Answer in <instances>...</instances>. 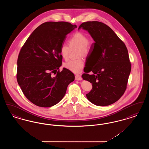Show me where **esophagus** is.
<instances>
[{"instance_id": "obj_1", "label": "esophagus", "mask_w": 149, "mask_h": 149, "mask_svg": "<svg viewBox=\"0 0 149 149\" xmlns=\"http://www.w3.org/2000/svg\"><path fill=\"white\" fill-rule=\"evenodd\" d=\"M81 79H82V78L81 77L80 75H78V74L75 75V80H81Z\"/></svg>"}]
</instances>
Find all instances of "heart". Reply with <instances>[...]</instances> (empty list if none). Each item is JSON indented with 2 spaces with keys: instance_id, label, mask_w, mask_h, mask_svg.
<instances>
[{
  "instance_id": "heart-1",
  "label": "heart",
  "mask_w": 149,
  "mask_h": 149,
  "mask_svg": "<svg viewBox=\"0 0 149 149\" xmlns=\"http://www.w3.org/2000/svg\"><path fill=\"white\" fill-rule=\"evenodd\" d=\"M69 47H78L77 56H86L89 52L90 46L88 43V38L86 36L81 32H76L71 36L68 41ZM70 52L69 47L66 45H63L60 47V54L61 56L65 60L68 58ZM84 66V60L81 57L77 59L68 61L64 64V68L74 73L81 72Z\"/></svg>"
}]
</instances>
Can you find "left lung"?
I'll list each match as a JSON object with an SVG mask.
<instances>
[{"instance_id":"8db88e82","label":"left lung","mask_w":149,"mask_h":149,"mask_svg":"<svg viewBox=\"0 0 149 149\" xmlns=\"http://www.w3.org/2000/svg\"><path fill=\"white\" fill-rule=\"evenodd\" d=\"M80 29L87 31L95 41L91 47L97 56L95 66L87 68L82 75L84 80L92 84L86 98L96 106L111 105L120 98L127 88L131 69L127 49L113 31L102 22H84L79 27Z\"/></svg>"}]
</instances>
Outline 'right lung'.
Wrapping results in <instances>:
<instances>
[{
  "mask_svg": "<svg viewBox=\"0 0 149 149\" xmlns=\"http://www.w3.org/2000/svg\"><path fill=\"white\" fill-rule=\"evenodd\" d=\"M77 26L66 22H47L32 33L22 47L17 60V79L30 102L41 107L58 103L74 74L63 68L60 47L66 35Z\"/></svg>",
  "mask_w": 149,
  "mask_h": 149,
  "instance_id": "add662e5",
  "label": "right lung"
}]
</instances>
